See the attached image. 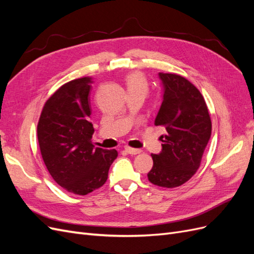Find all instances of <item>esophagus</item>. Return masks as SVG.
<instances>
[{
  "label": "esophagus",
  "mask_w": 254,
  "mask_h": 254,
  "mask_svg": "<svg viewBox=\"0 0 254 254\" xmlns=\"http://www.w3.org/2000/svg\"><path fill=\"white\" fill-rule=\"evenodd\" d=\"M125 149H126V151L129 153V155H132V156L139 155V153L142 152L141 149H135V148H131V147H126Z\"/></svg>",
  "instance_id": "obj_1"
}]
</instances>
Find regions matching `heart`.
I'll return each mask as SVG.
<instances>
[{"label": "heart", "instance_id": "b5f03b06", "mask_svg": "<svg viewBox=\"0 0 254 254\" xmlns=\"http://www.w3.org/2000/svg\"><path fill=\"white\" fill-rule=\"evenodd\" d=\"M128 90H141L146 92L147 90V81L145 76L140 72H133L128 75L127 77Z\"/></svg>", "mask_w": 254, "mask_h": 254}]
</instances>
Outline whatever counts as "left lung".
<instances>
[{"instance_id": "left-lung-1", "label": "left lung", "mask_w": 254, "mask_h": 254, "mask_svg": "<svg viewBox=\"0 0 254 254\" xmlns=\"http://www.w3.org/2000/svg\"><path fill=\"white\" fill-rule=\"evenodd\" d=\"M162 104L155 120L166 130L162 150L151 155L148 180L158 187L176 188L189 181L201 162L211 137L212 123L199 90L180 75L159 73Z\"/></svg>"}]
</instances>
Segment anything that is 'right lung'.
<instances>
[{
    "label": "right lung",
    "instance_id": "add662e5",
    "mask_svg": "<svg viewBox=\"0 0 254 254\" xmlns=\"http://www.w3.org/2000/svg\"><path fill=\"white\" fill-rule=\"evenodd\" d=\"M92 83L91 78L83 77L60 87L45 103L37 127L49 173L61 188L76 195H87L103 187L118 157L115 149L92 145Z\"/></svg>",
    "mask_w": 254,
    "mask_h": 254
}]
</instances>
